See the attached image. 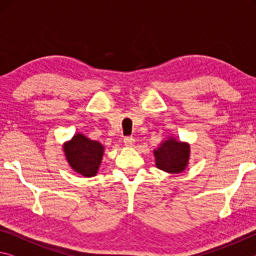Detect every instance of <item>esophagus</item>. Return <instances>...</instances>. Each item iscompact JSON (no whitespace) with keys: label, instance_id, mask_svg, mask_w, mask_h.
Returning a JSON list of instances; mask_svg holds the SVG:
<instances>
[{"label":"esophagus","instance_id":"esophagus-1","mask_svg":"<svg viewBox=\"0 0 256 256\" xmlns=\"http://www.w3.org/2000/svg\"><path fill=\"white\" fill-rule=\"evenodd\" d=\"M124 144L126 146H132L134 144V138L132 136H125Z\"/></svg>","mask_w":256,"mask_h":256}]
</instances>
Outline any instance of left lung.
Segmentation results:
<instances>
[{"label":"left lung","instance_id":"obj_1","mask_svg":"<svg viewBox=\"0 0 256 256\" xmlns=\"http://www.w3.org/2000/svg\"><path fill=\"white\" fill-rule=\"evenodd\" d=\"M156 164L164 172L177 174L185 170L190 156V146L170 138L154 151Z\"/></svg>","mask_w":256,"mask_h":256}]
</instances>
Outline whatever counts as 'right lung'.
I'll return each instance as SVG.
<instances>
[{
    "label": "right lung",
    "mask_w": 256,
    "mask_h": 256,
    "mask_svg": "<svg viewBox=\"0 0 256 256\" xmlns=\"http://www.w3.org/2000/svg\"><path fill=\"white\" fill-rule=\"evenodd\" d=\"M64 151L68 164L76 172L86 177L97 174L104 152V146L99 142L89 140L82 134H76L64 146Z\"/></svg>",
    "instance_id": "obj_1"
}]
</instances>
